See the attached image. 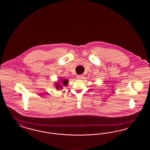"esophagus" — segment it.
<instances>
[{
	"label": "esophagus",
	"instance_id": "1",
	"mask_svg": "<svg viewBox=\"0 0 150 150\" xmlns=\"http://www.w3.org/2000/svg\"><path fill=\"white\" fill-rule=\"evenodd\" d=\"M76 78L78 79H82L83 78V75H79L76 76Z\"/></svg>",
	"mask_w": 150,
	"mask_h": 150
}]
</instances>
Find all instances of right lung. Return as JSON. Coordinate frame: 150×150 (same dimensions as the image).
<instances>
[{"instance_id":"1","label":"right lung","mask_w":150,"mask_h":150,"mask_svg":"<svg viewBox=\"0 0 150 150\" xmlns=\"http://www.w3.org/2000/svg\"><path fill=\"white\" fill-rule=\"evenodd\" d=\"M69 80L66 79L61 78V79H59L57 82H55L54 84V87L57 89L58 91L61 90L64 86H66L68 84Z\"/></svg>"}]
</instances>
